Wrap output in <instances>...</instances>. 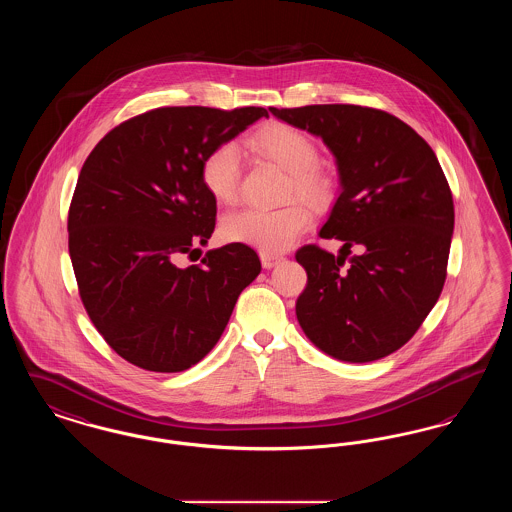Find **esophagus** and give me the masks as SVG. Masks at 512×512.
<instances>
[{"label": "esophagus", "instance_id": "1", "mask_svg": "<svg viewBox=\"0 0 512 512\" xmlns=\"http://www.w3.org/2000/svg\"><path fill=\"white\" fill-rule=\"evenodd\" d=\"M259 257H261V263H263V267L265 268L276 267V265L282 261L280 255H272V253H261Z\"/></svg>", "mask_w": 512, "mask_h": 512}]
</instances>
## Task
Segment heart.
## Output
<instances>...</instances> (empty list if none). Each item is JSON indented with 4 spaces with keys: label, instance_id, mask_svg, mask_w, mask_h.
<instances>
[{
    "label": "heart",
    "instance_id": "obj_1",
    "mask_svg": "<svg viewBox=\"0 0 512 512\" xmlns=\"http://www.w3.org/2000/svg\"><path fill=\"white\" fill-rule=\"evenodd\" d=\"M249 147L290 174L293 192L309 201L326 195V180L318 172V149L301 130L288 124H270L259 130ZM201 182L220 203H232L240 184V151L232 142L211 147L201 161ZM311 211L303 203L280 209H240L220 220V236L230 244H244L261 253H282L309 228Z\"/></svg>",
    "mask_w": 512,
    "mask_h": 512
}]
</instances>
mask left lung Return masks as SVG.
Returning a JSON list of instances; mask_svg holds the SVG:
<instances>
[{
	"mask_svg": "<svg viewBox=\"0 0 512 512\" xmlns=\"http://www.w3.org/2000/svg\"><path fill=\"white\" fill-rule=\"evenodd\" d=\"M268 111L322 138L340 174V195L318 234L343 245L338 255L317 245L297 251L307 272L297 322L338 361L388 357L413 338L443 290L455 209L438 157L386 111L361 105ZM353 244L362 253L349 258Z\"/></svg>",
	"mask_w": 512,
	"mask_h": 512,
	"instance_id": "left-lung-1",
	"label": "left lung"
}]
</instances>
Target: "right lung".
I'll return each instance as SVG.
<instances>
[{
    "label": "right lung",
    "instance_id": "1",
    "mask_svg": "<svg viewBox=\"0 0 512 512\" xmlns=\"http://www.w3.org/2000/svg\"><path fill=\"white\" fill-rule=\"evenodd\" d=\"M263 107H161L113 128L88 155L69 211V253L82 303L122 359L153 372L197 365L220 340L261 261L244 244L209 249L217 199L201 161Z\"/></svg>",
    "mask_w": 512,
    "mask_h": 512
}]
</instances>
